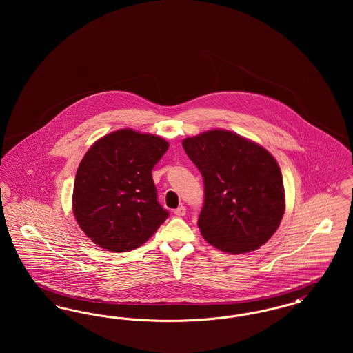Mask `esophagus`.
<instances>
[{
  "label": "esophagus",
  "instance_id": "obj_1",
  "mask_svg": "<svg viewBox=\"0 0 353 353\" xmlns=\"http://www.w3.org/2000/svg\"><path fill=\"white\" fill-rule=\"evenodd\" d=\"M177 217H184L185 214H186V209H185V206H179L177 209H174V212H173Z\"/></svg>",
  "mask_w": 353,
  "mask_h": 353
}]
</instances>
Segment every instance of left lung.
I'll list each match as a JSON object with an SVG mask.
<instances>
[{
	"instance_id": "left-lung-1",
	"label": "left lung",
	"mask_w": 353,
	"mask_h": 353,
	"mask_svg": "<svg viewBox=\"0 0 353 353\" xmlns=\"http://www.w3.org/2000/svg\"><path fill=\"white\" fill-rule=\"evenodd\" d=\"M185 153L201 172V234L221 252L243 254L265 245L285 213L282 172L263 147L213 130L186 137Z\"/></svg>"
}]
</instances>
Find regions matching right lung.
<instances>
[{"label":"right lung","instance_id":"1","mask_svg":"<svg viewBox=\"0 0 353 353\" xmlns=\"http://www.w3.org/2000/svg\"><path fill=\"white\" fill-rule=\"evenodd\" d=\"M168 147L159 136L125 128L103 136L84 154L75 176L72 212L94 243L108 252H130L168 219L152 179Z\"/></svg>","mask_w":353,"mask_h":353}]
</instances>
